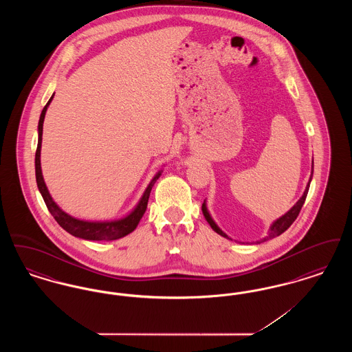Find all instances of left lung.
Segmentation results:
<instances>
[{"instance_id": "left-lung-1", "label": "left lung", "mask_w": 352, "mask_h": 352, "mask_svg": "<svg viewBox=\"0 0 352 352\" xmlns=\"http://www.w3.org/2000/svg\"><path fill=\"white\" fill-rule=\"evenodd\" d=\"M311 174H313V171H311ZM310 181H311V177H310ZM310 181H309V184H307L306 188H305V192H303L301 199L297 201L285 215H283L280 219H277V220L270 226L268 236L264 237L263 240H260V243H261V241H267L269 239H273V237H276V236H280V234H284L285 231L293 224V221L298 217V214H300V211H301L302 206H303V203H305V199H306V197H307L309 187H310ZM201 211H203L204 218L208 221V224L211 226V228H212L217 234L223 236V237H228L227 234H224V232L219 228L218 226L215 224V221L210 217V214H208V211H207V207H206V203L201 204Z\"/></svg>"}]
</instances>
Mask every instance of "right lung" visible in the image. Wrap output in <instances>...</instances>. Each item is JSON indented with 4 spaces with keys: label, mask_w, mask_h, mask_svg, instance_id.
<instances>
[{
    "label": "right lung",
    "mask_w": 352,
    "mask_h": 352,
    "mask_svg": "<svg viewBox=\"0 0 352 352\" xmlns=\"http://www.w3.org/2000/svg\"><path fill=\"white\" fill-rule=\"evenodd\" d=\"M54 95L51 96L50 100L45 105L39 122H38V146L35 151V178H36V184L39 188V192L42 194V198L46 203L51 215L58 221V224L66 230L68 234L80 237L84 240H95V241H109V240H118L120 237H124L131 232H133L135 227L138 226L140 220L144 217L146 207H148V201L151 197V187L157 182V179L161 175V171H158L154 178L151 179V184L146 187L141 201L135 206L133 211L126 215L125 218L118 219V220H112V221H85V220H79V219L72 218L71 215L62 211L58 204L52 201L50 192L46 187V184L43 181L42 170H41V145H42V132H43V121H45V115L47 111V107L50 105Z\"/></svg>",
    "instance_id": "1"
}]
</instances>
